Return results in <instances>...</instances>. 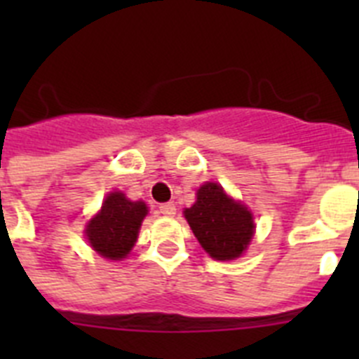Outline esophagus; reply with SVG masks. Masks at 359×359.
<instances>
[{"mask_svg":"<svg viewBox=\"0 0 359 359\" xmlns=\"http://www.w3.org/2000/svg\"><path fill=\"white\" fill-rule=\"evenodd\" d=\"M160 214L167 215V217H172V215L176 214V205H174V203H161Z\"/></svg>","mask_w":359,"mask_h":359,"instance_id":"esophagus-1","label":"esophagus"}]
</instances>
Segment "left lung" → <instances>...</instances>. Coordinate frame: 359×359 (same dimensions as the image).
<instances>
[{
  "mask_svg": "<svg viewBox=\"0 0 359 359\" xmlns=\"http://www.w3.org/2000/svg\"><path fill=\"white\" fill-rule=\"evenodd\" d=\"M190 228L203 250L217 261H231L253 237V217L241 203L224 194L217 183H205L198 199L185 210Z\"/></svg>",
  "mask_w": 359,
  "mask_h": 359,
  "instance_id": "left-lung-1",
  "label": "left lung"
}]
</instances>
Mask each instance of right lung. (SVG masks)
<instances>
[{"mask_svg": "<svg viewBox=\"0 0 359 359\" xmlns=\"http://www.w3.org/2000/svg\"><path fill=\"white\" fill-rule=\"evenodd\" d=\"M145 215V203L129 201L122 192H111L97 217L86 228V236L95 252L111 261H120L135 246Z\"/></svg>", "mask_w": 359, "mask_h": 359, "instance_id": "obj_1", "label": "right lung"}]
</instances>
